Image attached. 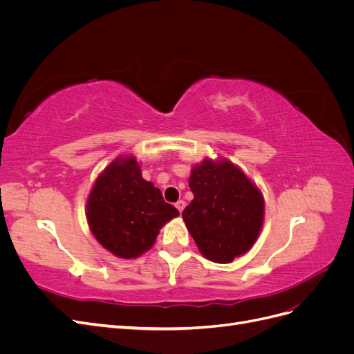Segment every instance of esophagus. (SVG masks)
<instances>
[{"instance_id":"1","label":"esophagus","mask_w":354,"mask_h":354,"mask_svg":"<svg viewBox=\"0 0 354 354\" xmlns=\"http://www.w3.org/2000/svg\"><path fill=\"white\" fill-rule=\"evenodd\" d=\"M185 207H186V202H185V201H181V199H180V201H177V202H176V208H177L180 212L185 209Z\"/></svg>"}]
</instances>
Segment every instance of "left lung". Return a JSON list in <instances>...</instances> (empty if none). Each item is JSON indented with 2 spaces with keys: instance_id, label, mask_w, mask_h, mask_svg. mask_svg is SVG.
Returning a JSON list of instances; mask_svg holds the SVG:
<instances>
[{
  "instance_id": "8db88e82",
  "label": "left lung",
  "mask_w": 354,
  "mask_h": 354,
  "mask_svg": "<svg viewBox=\"0 0 354 354\" xmlns=\"http://www.w3.org/2000/svg\"><path fill=\"white\" fill-rule=\"evenodd\" d=\"M189 187L194 201L183 220L205 259L230 263L248 251L263 226L261 192L229 160L205 159L192 168Z\"/></svg>"
}]
</instances>
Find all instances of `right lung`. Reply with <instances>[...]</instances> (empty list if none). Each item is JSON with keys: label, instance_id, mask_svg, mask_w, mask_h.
<instances>
[{"label": "right lung", "instance_id": "obj_1", "mask_svg": "<svg viewBox=\"0 0 354 354\" xmlns=\"http://www.w3.org/2000/svg\"><path fill=\"white\" fill-rule=\"evenodd\" d=\"M178 214L142 177L134 156L115 159L95 180L87 202L94 238L121 259H136L151 250L159 229Z\"/></svg>", "mask_w": 354, "mask_h": 354}]
</instances>
